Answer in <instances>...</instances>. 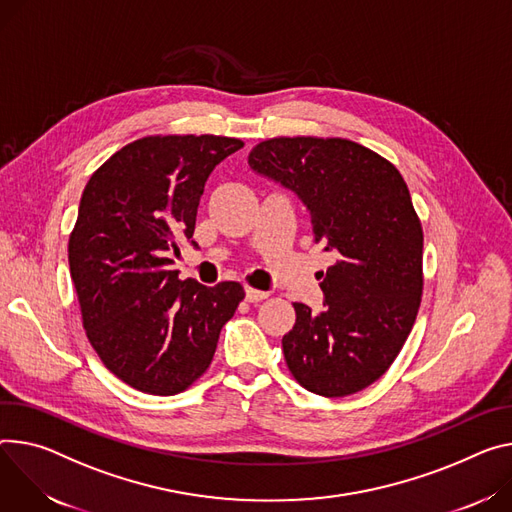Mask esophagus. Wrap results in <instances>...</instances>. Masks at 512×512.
I'll return each mask as SVG.
<instances>
[{
    "mask_svg": "<svg viewBox=\"0 0 512 512\" xmlns=\"http://www.w3.org/2000/svg\"><path fill=\"white\" fill-rule=\"evenodd\" d=\"M269 294L267 292H261V290H253V288H245V298H247V302H251V304H255V302H261V300H265Z\"/></svg>",
    "mask_w": 512,
    "mask_h": 512,
    "instance_id": "34e87169",
    "label": "esophagus"
}]
</instances>
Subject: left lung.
I'll return each mask as SVG.
<instances>
[{
	"instance_id": "left-lung-1",
	"label": "left lung",
	"mask_w": 512,
	"mask_h": 512,
	"mask_svg": "<svg viewBox=\"0 0 512 512\" xmlns=\"http://www.w3.org/2000/svg\"><path fill=\"white\" fill-rule=\"evenodd\" d=\"M249 165L302 200L314 243L335 257L320 271L324 310L294 302L282 339L292 376L318 396L355 394L386 374L421 306L423 228L406 183L347 138H269Z\"/></svg>"
}]
</instances>
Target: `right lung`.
Returning <instances> with one entry per match:
<instances>
[{
    "label": "right lung",
    "instance_id": "right-lung-1",
    "mask_svg": "<svg viewBox=\"0 0 512 512\" xmlns=\"http://www.w3.org/2000/svg\"><path fill=\"white\" fill-rule=\"evenodd\" d=\"M241 147L214 134L145 136L85 185L69 237L71 280L91 347L134 390L173 396L190 388L245 298L239 282L179 280L169 259L194 235L210 173Z\"/></svg>",
    "mask_w": 512,
    "mask_h": 512
}]
</instances>
